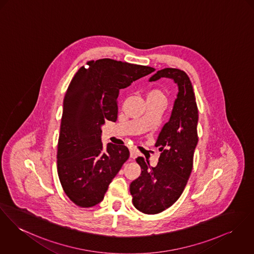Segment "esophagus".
Instances as JSON below:
<instances>
[{"label":"esophagus","instance_id":"34e87169","mask_svg":"<svg viewBox=\"0 0 254 254\" xmlns=\"http://www.w3.org/2000/svg\"><path fill=\"white\" fill-rule=\"evenodd\" d=\"M129 153H130V157L131 158H134L137 156V152L134 149H130L129 150Z\"/></svg>","mask_w":254,"mask_h":254}]
</instances>
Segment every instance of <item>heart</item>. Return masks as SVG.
Here are the masks:
<instances>
[{"label":"heart","instance_id":"heart-1","mask_svg":"<svg viewBox=\"0 0 254 254\" xmlns=\"http://www.w3.org/2000/svg\"><path fill=\"white\" fill-rule=\"evenodd\" d=\"M146 98L147 99H161L165 101V94L159 88H151L147 91Z\"/></svg>","mask_w":254,"mask_h":254}]
</instances>
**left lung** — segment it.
Returning <instances> with one entry per match:
<instances>
[{
    "mask_svg": "<svg viewBox=\"0 0 254 254\" xmlns=\"http://www.w3.org/2000/svg\"><path fill=\"white\" fill-rule=\"evenodd\" d=\"M161 77L173 79L179 92L171 117L156 140V147L161 152L158 164L152 167L149 161L137 157L141 174L129 186L133 206L147 215L161 213L182 195L193 167L198 142V108L190 79L184 70L167 67L156 71L150 82Z\"/></svg>",
    "mask_w": 254,
    "mask_h": 254,
    "instance_id": "1",
    "label": "left lung"
}]
</instances>
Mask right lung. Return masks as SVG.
Here are the masks:
<instances>
[{
    "label": "right lung",
    "instance_id": "1",
    "mask_svg": "<svg viewBox=\"0 0 254 254\" xmlns=\"http://www.w3.org/2000/svg\"><path fill=\"white\" fill-rule=\"evenodd\" d=\"M153 71L147 65L100 59L87 62L71 79L64 98L57 170L64 193L79 207L101 202L128 159L124 145L103 148L100 127L106 120L117 121L120 90Z\"/></svg>",
    "mask_w": 254,
    "mask_h": 254
}]
</instances>
